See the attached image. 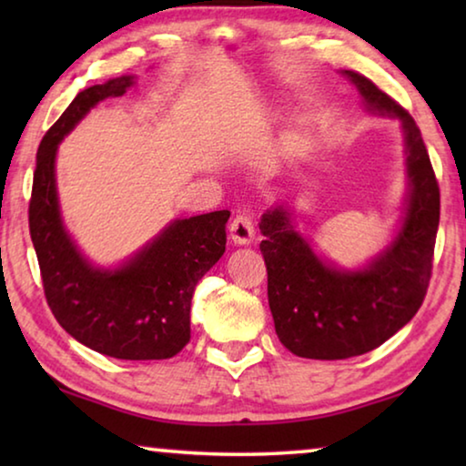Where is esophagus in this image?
<instances>
[{
	"label": "esophagus",
	"instance_id": "1",
	"mask_svg": "<svg viewBox=\"0 0 466 466\" xmlns=\"http://www.w3.org/2000/svg\"><path fill=\"white\" fill-rule=\"evenodd\" d=\"M230 238L238 247H248L255 240V224L248 214H240L232 219L230 224Z\"/></svg>",
	"mask_w": 466,
	"mask_h": 466
}]
</instances>
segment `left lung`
Returning a JSON list of instances; mask_svg holds the SVG:
<instances>
[{
    "mask_svg": "<svg viewBox=\"0 0 466 466\" xmlns=\"http://www.w3.org/2000/svg\"><path fill=\"white\" fill-rule=\"evenodd\" d=\"M368 113L397 119L407 197L390 242L358 269L329 261L296 228L286 203L261 218V252L275 333L298 358L345 360L380 347L415 317L431 278L440 188L413 116L368 77L345 69Z\"/></svg>",
    "mask_w": 466,
    "mask_h": 466,
    "instance_id": "left-lung-1",
    "label": "left lung"
}]
</instances>
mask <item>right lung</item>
I'll return each instance as SVG.
<instances>
[{"label": "right lung", "mask_w": 466, "mask_h": 466, "mask_svg": "<svg viewBox=\"0 0 466 466\" xmlns=\"http://www.w3.org/2000/svg\"><path fill=\"white\" fill-rule=\"evenodd\" d=\"M136 76L82 90L46 131L36 154L28 224L45 296L76 341L116 360H168L191 339L197 283L226 250L230 211L172 222L116 267H98L77 247L61 218L55 160L67 133L98 102L123 96Z\"/></svg>", "instance_id": "obj_1"}]
</instances>
